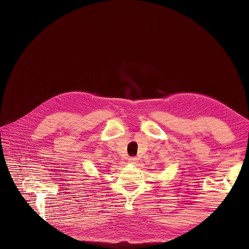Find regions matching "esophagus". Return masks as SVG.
<instances>
[{
    "instance_id": "obj_1",
    "label": "esophagus",
    "mask_w": 249,
    "mask_h": 249,
    "mask_svg": "<svg viewBox=\"0 0 249 249\" xmlns=\"http://www.w3.org/2000/svg\"><path fill=\"white\" fill-rule=\"evenodd\" d=\"M137 158H130L129 160H128V161L130 162V163H133V164H135V163H137Z\"/></svg>"
}]
</instances>
